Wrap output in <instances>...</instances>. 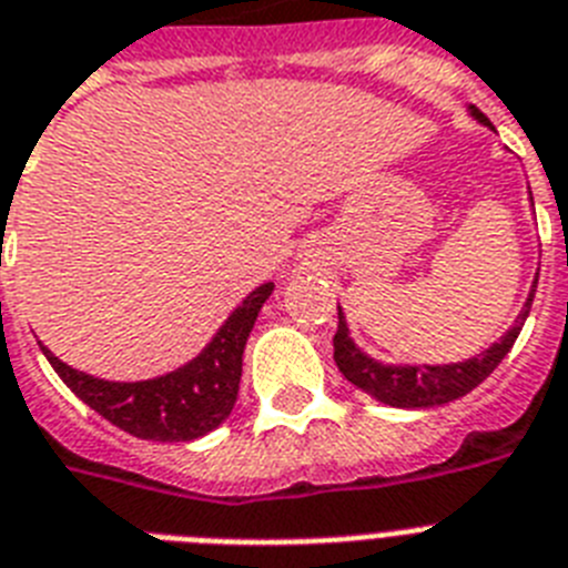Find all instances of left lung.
I'll list each match as a JSON object with an SVG mask.
<instances>
[{"label":"left lung","mask_w":568,"mask_h":568,"mask_svg":"<svg viewBox=\"0 0 568 568\" xmlns=\"http://www.w3.org/2000/svg\"><path fill=\"white\" fill-rule=\"evenodd\" d=\"M470 115L479 124L490 126L494 124L481 115L476 106H470ZM537 278H540V270L534 275L531 293H528L523 311H519L514 327H508V334L499 336V342H494L490 348L476 354L470 359H462V363H444V365H388L379 363V359L368 357L357 342L351 339L348 322H345V313L339 311V327H336L334 336V359L339 365V372L345 374L348 383H354L357 388H363L365 395H372L374 400L386 403V406H397V409H429V406H444L449 400H458L467 392L479 386L481 379H487L494 374V368L505 359L514 342H517L519 331L526 325L528 313H531L534 293H537Z\"/></svg>","instance_id":"left-lung-1"}]
</instances>
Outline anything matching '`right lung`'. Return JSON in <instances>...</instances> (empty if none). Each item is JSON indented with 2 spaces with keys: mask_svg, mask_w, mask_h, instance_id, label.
I'll use <instances>...</instances> for the list:
<instances>
[{
  "mask_svg": "<svg viewBox=\"0 0 568 568\" xmlns=\"http://www.w3.org/2000/svg\"><path fill=\"white\" fill-rule=\"evenodd\" d=\"M273 290V281L252 290L194 359L162 377L115 383L78 372L45 345L40 351L65 386L112 426L144 442H194L232 415L241 388L243 348Z\"/></svg>",
  "mask_w": 568,
  "mask_h": 568,
  "instance_id": "1",
  "label": "right lung"
}]
</instances>
